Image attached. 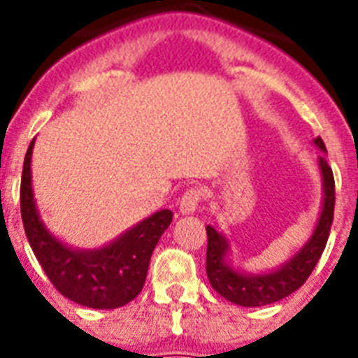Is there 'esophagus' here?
<instances>
[{
  "instance_id": "1",
  "label": "esophagus",
  "mask_w": 358,
  "mask_h": 358,
  "mask_svg": "<svg viewBox=\"0 0 358 358\" xmlns=\"http://www.w3.org/2000/svg\"><path fill=\"white\" fill-rule=\"evenodd\" d=\"M202 191L199 189V187H191V189L185 191L184 195H182V199H180V213H182V215H191V213L196 210V206H199Z\"/></svg>"
}]
</instances>
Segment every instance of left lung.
Wrapping results in <instances>:
<instances>
[{
  "label": "left lung",
  "mask_w": 358,
  "mask_h": 358,
  "mask_svg": "<svg viewBox=\"0 0 358 358\" xmlns=\"http://www.w3.org/2000/svg\"><path fill=\"white\" fill-rule=\"evenodd\" d=\"M314 145L327 154L322 137L314 139ZM317 167L322 174V210L314 227V232L306 243L292 258L275 269L262 273H249L232 266L230 262V241L215 227L208 224L206 273L212 288L221 297L239 306H264L277 303L299 289L310 277L327 243L334 215V178L333 171L325 162V156L317 157Z\"/></svg>",
  "instance_id": "left-lung-1"
}]
</instances>
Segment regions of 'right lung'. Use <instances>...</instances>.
<instances>
[{"label": "right lung", "instance_id": "obj_1", "mask_svg": "<svg viewBox=\"0 0 358 358\" xmlns=\"http://www.w3.org/2000/svg\"><path fill=\"white\" fill-rule=\"evenodd\" d=\"M31 141L24 159L20 210L31 249L48 278L78 305L89 308H119L135 299L145 286L150 256L173 221L171 210H159L143 219L113 241L96 249H80L53 236L36 208L31 184Z\"/></svg>", "mask_w": 358, "mask_h": 358}]
</instances>
